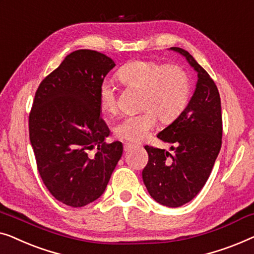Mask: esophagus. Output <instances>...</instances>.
I'll use <instances>...</instances> for the list:
<instances>
[{"label": "esophagus", "instance_id": "esophagus-1", "mask_svg": "<svg viewBox=\"0 0 254 254\" xmlns=\"http://www.w3.org/2000/svg\"><path fill=\"white\" fill-rule=\"evenodd\" d=\"M133 147H135V145H133V144H130V142H127V144L124 145V152L130 151V149H131V148H133Z\"/></svg>", "mask_w": 254, "mask_h": 254}]
</instances>
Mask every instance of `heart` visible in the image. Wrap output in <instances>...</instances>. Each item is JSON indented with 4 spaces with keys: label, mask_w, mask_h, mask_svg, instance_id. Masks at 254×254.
I'll list each match as a JSON object with an SVG mask.
<instances>
[{
    "label": "heart",
    "mask_w": 254,
    "mask_h": 254,
    "mask_svg": "<svg viewBox=\"0 0 254 254\" xmlns=\"http://www.w3.org/2000/svg\"><path fill=\"white\" fill-rule=\"evenodd\" d=\"M117 79L127 88L141 91L140 114L127 116L116 124L114 133L119 139L139 142L148 137L158 124L171 123L184 112L191 98L190 73L180 64H163L153 60H137L117 72ZM100 108L105 114L117 112L116 93L107 81L99 87Z\"/></svg>",
    "instance_id": "b5f03b06"
}]
</instances>
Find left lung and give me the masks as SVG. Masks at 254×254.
<instances>
[{"label":"left lung","instance_id":"1","mask_svg":"<svg viewBox=\"0 0 254 254\" xmlns=\"http://www.w3.org/2000/svg\"><path fill=\"white\" fill-rule=\"evenodd\" d=\"M170 49L183 55L197 71V86L184 112L158 134L173 144L174 154L145 146L148 162L142 181L155 201L180 207L199 193L212 173L222 145V113L219 91L207 71L184 49Z\"/></svg>","mask_w":254,"mask_h":254}]
</instances>
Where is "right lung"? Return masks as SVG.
I'll list each match as a JSON object with an SVG mask.
<instances>
[{
  "mask_svg": "<svg viewBox=\"0 0 254 254\" xmlns=\"http://www.w3.org/2000/svg\"><path fill=\"white\" fill-rule=\"evenodd\" d=\"M114 66L102 53L79 49L35 92L28 116L31 145L45 187L64 205L83 207L101 197L122 156V142L105 141L109 128L100 116L99 87Z\"/></svg>",
  "mask_w": 254,
  "mask_h": 254,
  "instance_id": "add662e5",
  "label": "right lung"
}]
</instances>
